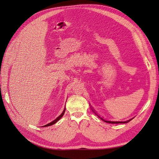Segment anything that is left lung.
I'll return each mask as SVG.
<instances>
[{
	"mask_svg": "<svg viewBox=\"0 0 159 159\" xmlns=\"http://www.w3.org/2000/svg\"><path fill=\"white\" fill-rule=\"evenodd\" d=\"M93 111H94V113L99 117V118H100L102 120H103L104 121H105V122H106V123H109V124H126V123H128V122L130 121L133 119V118H132V119H131V120H129L125 121H108V120H106L103 119V118H102V117H101L100 116H98V114H97L96 111H94V110H93Z\"/></svg>",
	"mask_w": 159,
	"mask_h": 159,
	"instance_id": "8db88e82",
	"label": "left lung"
}]
</instances>
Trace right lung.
<instances>
[{"label": "right lung", "instance_id": "right-lung-1", "mask_svg": "<svg viewBox=\"0 0 159 159\" xmlns=\"http://www.w3.org/2000/svg\"><path fill=\"white\" fill-rule=\"evenodd\" d=\"M65 109H64L63 111L62 112V114H61L59 117H57V118H56L55 120H53V121H52L51 123H49V124H47V125H43V126H42V127H48V126H50V125H52L55 124L56 122L58 121L61 118V117H63V115H64V114H65Z\"/></svg>", "mask_w": 159, "mask_h": 159}]
</instances>
